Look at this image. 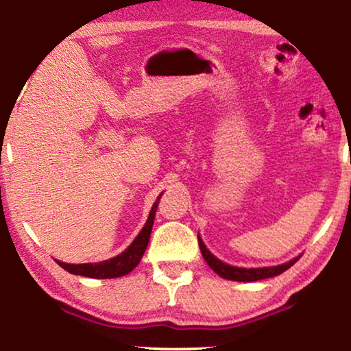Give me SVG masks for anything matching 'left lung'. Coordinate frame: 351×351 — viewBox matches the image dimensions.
I'll list each match as a JSON object with an SVG mask.
<instances>
[{
  "instance_id": "8db88e82",
  "label": "left lung",
  "mask_w": 351,
  "mask_h": 351,
  "mask_svg": "<svg viewBox=\"0 0 351 351\" xmlns=\"http://www.w3.org/2000/svg\"><path fill=\"white\" fill-rule=\"evenodd\" d=\"M198 243H199L201 254H203L206 263H208V265L213 268V270L217 273L219 276L225 278V280H232V281H258V280H265V278L281 275L282 271H286L287 268H291L297 261H299V257H297V258H294V261L282 263V265H278V267L238 268V267L227 265V263L219 261L217 257H214L213 254L206 249V246L203 244V241H201L199 237H198Z\"/></svg>"
}]
</instances>
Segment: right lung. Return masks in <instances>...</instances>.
<instances>
[{
  "instance_id": "obj_1",
  "label": "right lung",
  "mask_w": 351,
  "mask_h": 351,
  "mask_svg": "<svg viewBox=\"0 0 351 351\" xmlns=\"http://www.w3.org/2000/svg\"><path fill=\"white\" fill-rule=\"evenodd\" d=\"M160 198H158L155 204H153L145 227H143L142 232L137 234V238L134 239L131 246H129L124 252L119 254V256L110 258V261L99 262V263H78V265H75V263H64L59 261L56 262L59 263L64 270H66L69 273H73V275L97 278V280H107V278H118V276L128 275L129 271H132L134 268L138 265L143 252H145L148 239H150L153 220H155V214H156L158 203H160Z\"/></svg>"
}]
</instances>
